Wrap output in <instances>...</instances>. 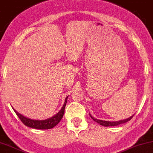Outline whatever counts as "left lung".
Returning a JSON list of instances; mask_svg holds the SVG:
<instances>
[{
  "instance_id": "8db88e82",
  "label": "left lung",
  "mask_w": 153,
  "mask_h": 153,
  "mask_svg": "<svg viewBox=\"0 0 153 153\" xmlns=\"http://www.w3.org/2000/svg\"><path fill=\"white\" fill-rule=\"evenodd\" d=\"M90 116L91 118L93 119V120L96 121L99 123V124H100L103 126H105V127H107V126H118L119 124H122V123H124L128 122V121H130V119L132 118V117L134 116V115H132L129 118L126 119H123V120H121V121H103V120H99V119H95L94 117H92L91 115L90 114Z\"/></svg>"
}]
</instances>
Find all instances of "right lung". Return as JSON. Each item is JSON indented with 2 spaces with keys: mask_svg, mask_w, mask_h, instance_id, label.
Listing matches in <instances>:
<instances>
[{
  "mask_svg": "<svg viewBox=\"0 0 153 153\" xmlns=\"http://www.w3.org/2000/svg\"><path fill=\"white\" fill-rule=\"evenodd\" d=\"M67 99L68 97L65 98V102L63 105V107L61 109L58 113L56 114L54 116L50 118L45 119V120H34V119H31L27 118V117L23 116V115L19 113L16 110H15L14 108L13 110H14V112H16L17 116L19 117V118L21 119V121L23 122L25 126H28L30 128H35V129H40V130H47L50 129V128H54V126H56L59 121L61 120L62 117H63L64 114V112H65V108L66 105V103H67Z\"/></svg>",
  "mask_w": 153,
  "mask_h": 153,
  "instance_id": "obj_1",
  "label": "right lung"
}]
</instances>
